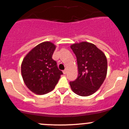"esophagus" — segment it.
<instances>
[{"mask_svg": "<svg viewBox=\"0 0 129 129\" xmlns=\"http://www.w3.org/2000/svg\"><path fill=\"white\" fill-rule=\"evenodd\" d=\"M67 70H66V69H65L64 71H63V73L64 74H67Z\"/></svg>", "mask_w": 129, "mask_h": 129, "instance_id": "esophagus-1", "label": "esophagus"}]
</instances>
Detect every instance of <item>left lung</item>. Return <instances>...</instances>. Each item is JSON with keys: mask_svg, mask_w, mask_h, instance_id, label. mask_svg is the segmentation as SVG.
I'll return each mask as SVG.
<instances>
[{"mask_svg": "<svg viewBox=\"0 0 129 129\" xmlns=\"http://www.w3.org/2000/svg\"><path fill=\"white\" fill-rule=\"evenodd\" d=\"M77 58L78 77L69 82L76 94L87 96L98 91L107 73V60L105 53L94 44L82 42L71 46Z\"/></svg>", "mask_w": 129, "mask_h": 129, "instance_id": "obj_1", "label": "left lung"}]
</instances>
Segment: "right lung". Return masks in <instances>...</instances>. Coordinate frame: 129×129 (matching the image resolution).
I'll use <instances>...</instances> for the list:
<instances>
[{
    "instance_id": "1",
    "label": "right lung",
    "mask_w": 129,
    "mask_h": 129,
    "mask_svg": "<svg viewBox=\"0 0 129 129\" xmlns=\"http://www.w3.org/2000/svg\"><path fill=\"white\" fill-rule=\"evenodd\" d=\"M55 45L52 42L40 43L24 58L21 74L27 88L37 94L50 92L63 74L52 58Z\"/></svg>"
}]
</instances>
